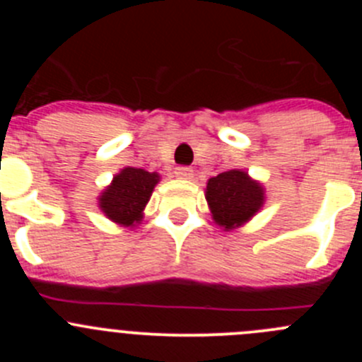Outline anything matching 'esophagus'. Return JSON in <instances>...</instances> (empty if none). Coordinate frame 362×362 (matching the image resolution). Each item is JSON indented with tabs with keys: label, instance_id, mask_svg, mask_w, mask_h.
Segmentation results:
<instances>
[{
	"label": "esophagus",
	"instance_id": "1",
	"mask_svg": "<svg viewBox=\"0 0 362 362\" xmlns=\"http://www.w3.org/2000/svg\"><path fill=\"white\" fill-rule=\"evenodd\" d=\"M192 175H194V171H192V168H189V166H178V168H175V177H177V178H184V180H191Z\"/></svg>",
	"mask_w": 362,
	"mask_h": 362
}]
</instances>
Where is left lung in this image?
<instances>
[{
	"label": "left lung",
	"mask_w": 362,
	"mask_h": 362,
	"mask_svg": "<svg viewBox=\"0 0 362 362\" xmlns=\"http://www.w3.org/2000/svg\"><path fill=\"white\" fill-rule=\"evenodd\" d=\"M211 218L224 231L247 224L266 202L264 185L247 171L229 170L208 178L204 189Z\"/></svg>",
	"instance_id": "left-lung-1"
}]
</instances>
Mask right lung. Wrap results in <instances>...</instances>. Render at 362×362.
I'll return each instance as SVG.
<instances>
[{
	"label": "right lung",
	"instance_id": "1",
	"mask_svg": "<svg viewBox=\"0 0 362 362\" xmlns=\"http://www.w3.org/2000/svg\"><path fill=\"white\" fill-rule=\"evenodd\" d=\"M160 177L156 171L126 166L113 175L110 185L98 196V206L105 217L124 228H134L144 218V210Z\"/></svg>",
	"mask_w": 362,
	"mask_h": 362
}]
</instances>
